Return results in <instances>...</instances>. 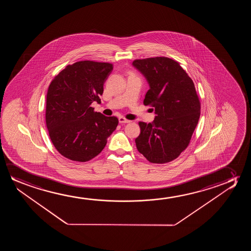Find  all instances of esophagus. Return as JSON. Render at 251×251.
<instances>
[{
  "mask_svg": "<svg viewBox=\"0 0 251 251\" xmlns=\"http://www.w3.org/2000/svg\"><path fill=\"white\" fill-rule=\"evenodd\" d=\"M131 121L127 120L124 117H119V123L120 124H128V123H130Z\"/></svg>",
  "mask_w": 251,
  "mask_h": 251,
  "instance_id": "obj_1",
  "label": "esophagus"
}]
</instances>
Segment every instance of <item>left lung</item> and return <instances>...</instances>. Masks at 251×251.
Returning <instances> with one entry per match:
<instances>
[{
	"instance_id": "8db88e82",
	"label": "left lung",
	"mask_w": 251,
	"mask_h": 251,
	"mask_svg": "<svg viewBox=\"0 0 251 251\" xmlns=\"http://www.w3.org/2000/svg\"><path fill=\"white\" fill-rule=\"evenodd\" d=\"M133 65L150 85L143 103L153 107L156 113L151 124L139 122L136 148L153 164L172 161L188 148L199 121L201 102L195 84L173 59H136Z\"/></svg>"
}]
</instances>
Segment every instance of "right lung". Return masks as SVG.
<instances>
[{"label": "right lung", "instance_id": "1", "mask_svg": "<svg viewBox=\"0 0 251 251\" xmlns=\"http://www.w3.org/2000/svg\"><path fill=\"white\" fill-rule=\"evenodd\" d=\"M113 69L110 62L79 61L54 77L46 96L45 122L55 149L76 162L100 154L118 124L116 117L94 111L103 83Z\"/></svg>", "mask_w": 251, "mask_h": 251}]
</instances>
